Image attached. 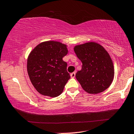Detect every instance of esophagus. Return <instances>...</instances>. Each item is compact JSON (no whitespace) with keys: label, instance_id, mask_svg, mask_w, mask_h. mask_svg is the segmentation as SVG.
Segmentation results:
<instances>
[{"label":"esophagus","instance_id":"1","mask_svg":"<svg viewBox=\"0 0 134 134\" xmlns=\"http://www.w3.org/2000/svg\"><path fill=\"white\" fill-rule=\"evenodd\" d=\"M70 77H71L72 78H74V77H75V72H72V73L70 74Z\"/></svg>","mask_w":134,"mask_h":134}]
</instances>
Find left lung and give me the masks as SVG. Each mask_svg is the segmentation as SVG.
I'll return each instance as SVG.
<instances>
[{"label":"left lung","mask_w":134,"mask_h":134,"mask_svg":"<svg viewBox=\"0 0 134 134\" xmlns=\"http://www.w3.org/2000/svg\"><path fill=\"white\" fill-rule=\"evenodd\" d=\"M82 63L75 74L82 87L88 93L97 94L110 87L114 80V67L110 55L99 43L89 42L74 48Z\"/></svg>","instance_id":"obj_1"}]
</instances>
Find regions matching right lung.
<instances>
[{"label":"right lung","instance_id":"obj_1","mask_svg":"<svg viewBox=\"0 0 134 134\" xmlns=\"http://www.w3.org/2000/svg\"><path fill=\"white\" fill-rule=\"evenodd\" d=\"M67 53V45L54 41L43 42L30 52L27 72L33 86L41 94L55 97L62 93L70 78L67 62L62 59Z\"/></svg>","mask_w":134,"mask_h":134}]
</instances>
